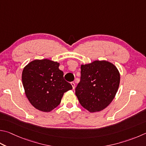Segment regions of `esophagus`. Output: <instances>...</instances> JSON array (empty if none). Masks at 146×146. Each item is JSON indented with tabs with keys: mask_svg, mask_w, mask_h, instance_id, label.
I'll use <instances>...</instances> for the list:
<instances>
[{
	"mask_svg": "<svg viewBox=\"0 0 146 146\" xmlns=\"http://www.w3.org/2000/svg\"><path fill=\"white\" fill-rule=\"evenodd\" d=\"M71 86H72L73 89H75V83H74V82H71Z\"/></svg>",
	"mask_w": 146,
	"mask_h": 146,
	"instance_id": "esophagus-1",
	"label": "esophagus"
}]
</instances>
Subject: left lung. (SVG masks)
I'll use <instances>...</instances> for the list:
<instances>
[{"label": "left lung", "mask_w": 146, "mask_h": 146, "mask_svg": "<svg viewBox=\"0 0 146 146\" xmlns=\"http://www.w3.org/2000/svg\"><path fill=\"white\" fill-rule=\"evenodd\" d=\"M120 83L117 68L106 60L81 65L80 81L75 94L80 105L90 112L104 109L114 98Z\"/></svg>", "instance_id": "1"}]
</instances>
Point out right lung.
Masks as SVG:
<instances>
[{
  "label": "right lung",
  "instance_id": "add662e5",
  "mask_svg": "<svg viewBox=\"0 0 146 146\" xmlns=\"http://www.w3.org/2000/svg\"><path fill=\"white\" fill-rule=\"evenodd\" d=\"M59 66L57 62L45 59L34 60L23 68L22 79L26 96L36 109L50 112L60 104L64 92L72 89Z\"/></svg>",
  "mask_w": 146,
  "mask_h": 146
}]
</instances>
